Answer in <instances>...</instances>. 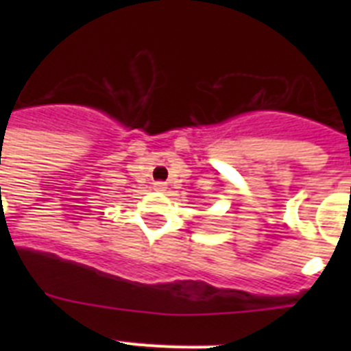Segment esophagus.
<instances>
[{
  "label": "esophagus",
  "mask_w": 351,
  "mask_h": 351,
  "mask_svg": "<svg viewBox=\"0 0 351 351\" xmlns=\"http://www.w3.org/2000/svg\"><path fill=\"white\" fill-rule=\"evenodd\" d=\"M154 190H156V191H165L167 190V184H165V182H161V181L154 182Z\"/></svg>",
  "instance_id": "34e87169"
}]
</instances>
